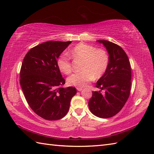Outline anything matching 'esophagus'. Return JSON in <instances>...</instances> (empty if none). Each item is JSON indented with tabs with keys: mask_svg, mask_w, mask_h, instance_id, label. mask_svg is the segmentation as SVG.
I'll return each instance as SVG.
<instances>
[{
	"mask_svg": "<svg viewBox=\"0 0 154 154\" xmlns=\"http://www.w3.org/2000/svg\"><path fill=\"white\" fill-rule=\"evenodd\" d=\"M77 90L78 91H81L83 90V89H82V88H80V87H77Z\"/></svg>",
	"mask_w": 154,
	"mask_h": 154,
	"instance_id": "1",
	"label": "esophagus"
}]
</instances>
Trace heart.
Returning <instances> with one entry per match:
<instances>
[{
  "mask_svg": "<svg viewBox=\"0 0 154 154\" xmlns=\"http://www.w3.org/2000/svg\"><path fill=\"white\" fill-rule=\"evenodd\" d=\"M67 54L75 60L82 61L80 67L81 71L67 78V81L69 85L80 88L85 87L93 79H100L105 73L109 65V55L105 50L97 48L83 42L69 48ZM56 63L61 73L65 75L71 73V62L67 54H61Z\"/></svg>",
  "mask_w": 154,
  "mask_h": 154,
  "instance_id": "heart-1",
  "label": "heart"
}]
</instances>
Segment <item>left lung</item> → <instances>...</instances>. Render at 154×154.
I'll use <instances>...</instances> for the list:
<instances>
[{"label": "left lung", "mask_w": 154, "mask_h": 154, "mask_svg": "<svg viewBox=\"0 0 154 154\" xmlns=\"http://www.w3.org/2000/svg\"><path fill=\"white\" fill-rule=\"evenodd\" d=\"M103 44L109 54L106 71L96 84L100 90L93 91L89 108L94 115L108 119L122 110L131 89V66L125 51L119 45L107 40H97ZM104 90V94L101 91Z\"/></svg>", "instance_id": "8db88e82"}]
</instances>
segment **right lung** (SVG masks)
Wrapping results in <instances>:
<instances>
[{"label":"right lung","instance_id":"obj_1","mask_svg":"<svg viewBox=\"0 0 154 154\" xmlns=\"http://www.w3.org/2000/svg\"><path fill=\"white\" fill-rule=\"evenodd\" d=\"M71 42L48 41L32 48L25 55L20 69V85L29 106L48 120L66 115L76 89L63 88L65 81L57 60Z\"/></svg>","mask_w":154,"mask_h":154}]
</instances>
